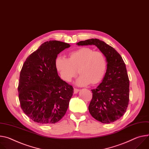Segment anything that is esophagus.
Returning <instances> with one entry per match:
<instances>
[{
  "label": "esophagus",
  "instance_id": "1",
  "mask_svg": "<svg viewBox=\"0 0 149 149\" xmlns=\"http://www.w3.org/2000/svg\"><path fill=\"white\" fill-rule=\"evenodd\" d=\"M79 89H77V88H74V94H76V93H77L78 91H79Z\"/></svg>",
  "mask_w": 149,
  "mask_h": 149
}]
</instances>
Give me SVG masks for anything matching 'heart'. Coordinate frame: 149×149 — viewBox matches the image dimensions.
Returning a JSON list of instances; mask_svg holds the SVG:
<instances>
[{
  "label": "heart",
  "instance_id": "1",
  "mask_svg": "<svg viewBox=\"0 0 149 149\" xmlns=\"http://www.w3.org/2000/svg\"><path fill=\"white\" fill-rule=\"evenodd\" d=\"M55 64L61 78L66 82H70L79 73L80 77L76 83L80 86L89 83L92 86L97 84L103 79L107 70L104 54L87 47L71 52L67 59L58 58Z\"/></svg>",
  "mask_w": 149,
  "mask_h": 149
}]
</instances>
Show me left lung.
<instances>
[{
    "mask_svg": "<svg viewBox=\"0 0 149 149\" xmlns=\"http://www.w3.org/2000/svg\"><path fill=\"white\" fill-rule=\"evenodd\" d=\"M77 45H95L106 58V72L100 84L91 90L88 111L102 123H113L124 115L128 106L130 81L125 64L115 49L99 39H88Z\"/></svg>",
    "mask_w": 149,
    "mask_h": 149,
    "instance_id": "left-lung-1",
    "label": "left lung"
}]
</instances>
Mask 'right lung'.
Here are the masks:
<instances>
[{
	"mask_svg": "<svg viewBox=\"0 0 149 149\" xmlns=\"http://www.w3.org/2000/svg\"><path fill=\"white\" fill-rule=\"evenodd\" d=\"M70 47L56 40L46 42L23 64L18 87L19 100L23 112L36 123H56L68 109L74 88L59 77L55 63L58 54Z\"/></svg>",
	"mask_w": 149,
	"mask_h": 149,
	"instance_id": "1",
	"label": "right lung"
}]
</instances>
